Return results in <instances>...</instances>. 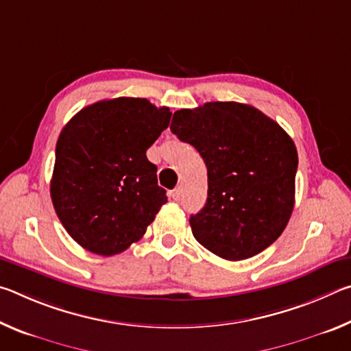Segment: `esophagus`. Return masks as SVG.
<instances>
[{"mask_svg": "<svg viewBox=\"0 0 351 351\" xmlns=\"http://www.w3.org/2000/svg\"><path fill=\"white\" fill-rule=\"evenodd\" d=\"M171 198L176 199V201L181 198V187H176V189L173 190V192H171Z\"/></svg>", "mask_w": 351, "mask_h": 351, "instance_id": "obj_1", "label": "esophagus"}]
</instances>
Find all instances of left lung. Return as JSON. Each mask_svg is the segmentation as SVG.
Listing matches in <instances>:
<instances>
[{"label":"left lung","mask_w":351,"mask_h":351,"mask_svg":"<svg viewBox=\"0 0 351 351\" xmlns=\"http://www.w3.org/2000/svg\"><path fill=\"white\" fill-rule=\"evenodd\" d=\"M170 130L197 148L207 167V201L190 217L197 241L230 261L271 246L294 209L297 150L287 132L239 102L180 110Z\"/></svg>","instance_id":"left-lung-1"}]
</instances>
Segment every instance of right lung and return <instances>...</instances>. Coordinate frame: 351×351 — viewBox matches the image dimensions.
I'll return each instance as SVG.
<instances>
[{
  "mask_svg": "<svg viewBox=\"0 0 351 351\" xmlns=\"http://www.w3.org/2000/svg\"><path fill=\"white\" fill-rule=\"evenodd\" d=\"M170 117L167 106L117 97L80 110L62 130L51 198L63 228L86 251L123 252L167 203L145 153Z\"/></svg>",
  "mask_w": 351,
  "mask_h": 351,
  "instance_id": "add662e5",
  "label": "right lung"
}]
</instances>
